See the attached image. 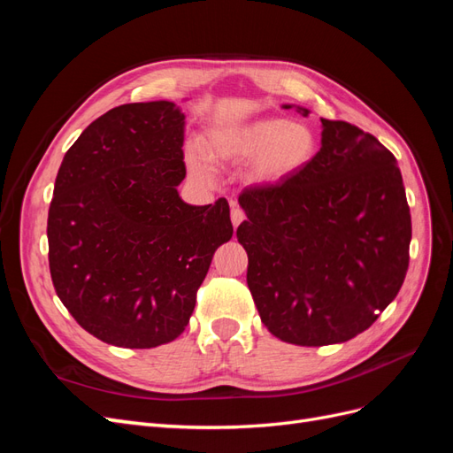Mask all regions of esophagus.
<instances>
[{"label": "esophagus", "instance_id": "esophagus-1", "mask_svg": "<svg viewBox=\"0 0 453 453\" xmlns=\"http://www.w3.org/2000/svg\"><path fill=\"white\" fill-rule=\"evenodd\" d=\"M230 219H232V225H234V228L240 225V223H243V219H245V213H243V210H240V208H236L234 203H232V211H230Z\"/></svg>", "mask_w": 453, "mask_h": 453}]
</instances>
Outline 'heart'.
I'll return each instance as SVG.
<instances>
[{"label": "heart", "instance_id": "obj_1", "mask_svg": "<svg viewBox=\"0 0 453 453\" xmlns=\"http://www.w3.org/2000/svg\"><path fill=\"white\" fill-rule=\"evenodd\" d=\"M313 132L283 119H260L234 128L211 130L202 142L205 160L234 164L253 158L251 177L257 183H278L306 168L315 157ZM188 166L196 175H205L203 162L188 157Z\"/></svg>", "mask_w": 453, "mask_h": 453}]
</instances>
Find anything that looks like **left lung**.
Instances as JSON below:
<instances>
[{
	"label": "left lung",
	"instance_id": "1",
	"mask_svg": "<svg viewBox=\"0 0 453 453\" xmlns=\"http://www.w3.org/2000/svg\"><path fill=\"white\" fill-rule=\"evenodd\" d=\"M321 125V149L306 168L243 188L248 221L236 230L260 321L310 348L351 340L378 319L403 287L412 240L391 150L349 122Z\"/></svg>",
	"mask_w": 453,
	"mask_h": 453
}]
</instances>
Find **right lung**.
Wrapping results in <instances>:
<instances>
[{"mask_svg":"<svg viewBox=\"0 0 453 453\" xmlns=\"http://www.w3.org/2000/svg\"><path fill=\"white\" fill-rule=\"evenodd\" d=\"M185 115L173 102L125 104L67 149L49 208L52 285L105 344L149 349L180 336L219 245L225 198L185 203Z\"/></svg>","mask_w":453,"mask_h":453,"instance_id":"obj_1","label":"right lung"}]
</instances>
